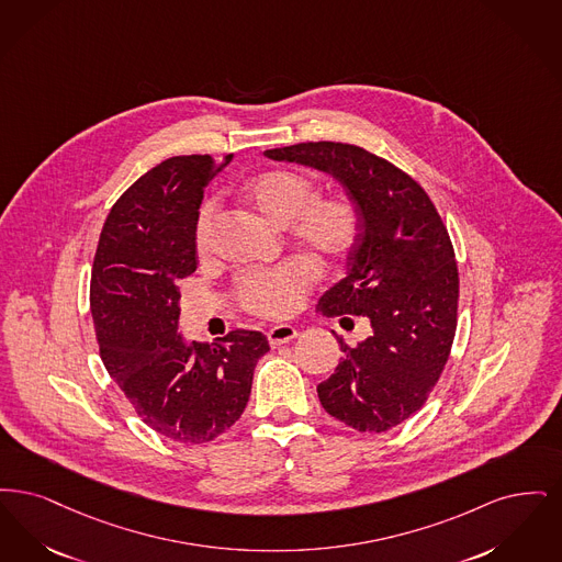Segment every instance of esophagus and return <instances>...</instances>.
<instances>
[{
	"mask_svg": "<svg viewBox=\"0 0 562 562\" xmlns=\"http://www.w3.org/2000/svg\"><path fill=\"white\" fill-rule=\"evenodd\" d=\"M267 336H269L270 346L277 348L281 344L292 342L293 338H297V329L293 325L283 323V325H274Z\"/></svg>",
	"mask_w": 562,
	"mask_h": 562,
	"instance_id": "1",
	"label": "esophagus"
}]
</instances>
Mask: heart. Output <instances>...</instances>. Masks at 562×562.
Here are the masks:
<instances>
[{"label":"heart","instance_id":"obj_1","mask_svg":"<svg viewBox=\"0 0 562 562\" xmlns=\"http://www.w3.org/2000/svg\"><path fill=\"white\" fill-rule=\"evenodd\" d=\"M244 199L277 226H290L293 244L313 258L331 262L346 256L359 235V212L346 196H318L308 176L293 170H267L245 182ZM214 231V205L205 203L195 222V245L205 251ZM313 283L304 260H288L274 269L247 270L237 281L245 308L262 317L295 313Z\"/></svg>","mask_w":562,"mask_h":562}]
</instances>
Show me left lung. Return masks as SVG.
<instances>
[{"instance_id":"1","label":"left lung","mask_w":562,"mask_h":562,"mask_svg":"<svg viewBox=\"0 0 562 562\" xmlns=\"http://www.w3.org/2000/svg\"><path fill=\"white\" fill-rule=\"evenodd\" d=\"M272 161L329 173L359 212L346 277L318 297L325 317L359 315L371 334L317 386L323 409L359 432H386L435 389L458 325L453 245L430 196L412 176L342 143L270 148Z\"/></svg>"}]
</instances>
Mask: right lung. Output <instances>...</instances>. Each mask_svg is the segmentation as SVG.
Instances as JSON below:
<instances>
[{
    "label": "right lung",
    "instance_id": "obj_1",
    "mask_svg": "<svg viewBox=\"0 0 562 562\" xmlns=\"http://www.w3.org/2000/svg\"><path fill=\"white\" fill-rule=\"evenodd\" d=\"M170 157L140 176L100 233L90 306L100 357L134 412L166 439L210 442L244 414L254 369L270 350L260 331L214 344L178 334V281L196 269L195 222L203 191L231 164Z\"/></svg>",
    "mask_w": 562,
    "mask_h": 562
}]
</instances>
